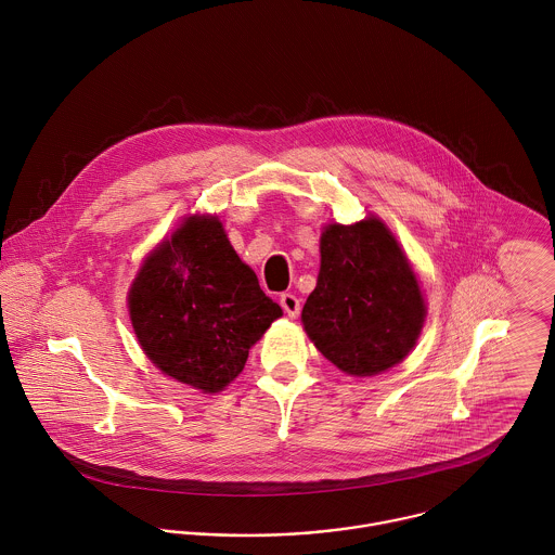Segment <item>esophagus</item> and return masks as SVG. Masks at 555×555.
I'll return each instance as SVG.
<instances>
[{
    "instance_id": "1",
    "label": "esophagus",
    "mask_w": 555,
    "mask_h": 555,
    "mask_svg": "<svg viewBox=\"0 0 555 555\" xmlns=\"http://www.w3.org/2000/svg\"><path fill=\"white\" fill-rule=\"evenodd\" d=\"M280 304H282V308H284V312H286L288 317H299V312H301V301H299L293 293H284V295L280 297Z\"/></svg>"
}]
</instances>
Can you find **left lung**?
<instances>
[{"mask_svg":"<svg viewBox=\"0 0 555 555\" xmlns=\"http://www.w3.org/2000/svg\"><path fill=\"white\" fill-rule=\"evenodd\" d=\"M301 320L318 350L346 374L374 376L403 361L421 333L425 304L380 220L326 227L317 288Z\"/></svg>","mask_w":555,"mask_h":555,"instance_id":"1","label":"left lung"}]
</instances>
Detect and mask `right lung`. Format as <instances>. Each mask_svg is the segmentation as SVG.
<instances>
[{"label": "right lung", "instance_id": "add662e5", "mask_svg": "<svg viewBox=\"0 0 555 555\" xmlns=\"http://www.w3.org/2000/svg\"><path fill=\"white\" fill-rule=\"evenodd\" d=\"M256 273L216 218H190L147 258L130 291V318L145 354L170 378L222 391L275 318Z\"/></svg>", "mask_w": 555, "mask_h": 555}]
</instances>
